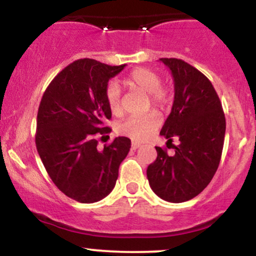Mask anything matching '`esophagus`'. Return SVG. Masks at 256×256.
I'll use <instances>...</instances> for the list:
<instances>
[{
	"label": "esophagus",
	"instance_id": "obj_1",
	"mask_svg": "<svg viewBox=\"0 0 256 256\" xmlns=\"http://www.w3.org/2000/svg\"><path fill=\"white\" fill-rule=\"evenodd\" d=\"M140 146V143H137V142H132L131 143V149L132 150H136V149H138Z\"/></svg>",
	"mask_w": 256,
	"mask_h": 256
}]
</instances>
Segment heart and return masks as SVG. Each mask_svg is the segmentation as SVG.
I'll use <instances>...</instances> for the list:
<instances>
[{
	"mask_svg": "<svg viewBox=\"0 0 256 256\" xmlns=\"http://www.w3.org/2000/svg\"><path fill=\"white\" fill-rule=\"evenodd\" d=\"M125 84L131 90L146 94L154 107L165 108L171 100L168 88L161 85L158 73L149 68H136L125 78ZM106 100L114 116H120L122 112V94L116 83H110L106 89ZM160 116L156 112H150L143 116H131L118 126L122 134L136 142L148 140L160 126Z\"/></svg>",
	"mask_w": 256,
	"mask_h": 256,
	"instance_id": "heart-1",
	"label": "heart"
}]
</instances>
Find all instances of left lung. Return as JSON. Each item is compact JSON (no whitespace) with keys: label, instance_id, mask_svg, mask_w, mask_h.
Listing matches in <instances>:
<instances>
[{"label":"left lung","instance_id":"obj_1","mask_svg":"<svg viewBox=\"0 0 256 256\" xmlns=\"http://www.w3.org/2000/svg\"><path fill=\"white\" fill-rule=\"evenodd\" d=\"M174 82L172 110L160 134L167 146L174 137V155L155 146L158 158L146 168L152 190L168 202L189 201L212 180L225 138V116L218 94L204 73L180 58H160Z\"/></svg>","mask_w":256,"mask_h":256}]
</instances>
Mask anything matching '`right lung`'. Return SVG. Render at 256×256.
Returning a JSON list of instances; mask_svg holds the SVG:
<instances>
[{
    "instance_id": "1",
    "label": "right lung",
    "mask_w": 256,
    "mask_h": 256,
    "mask_svg": "<svg viewBox=\"0 0 256 256\" xmlns=\"http://www.w3.org/2000/svg\"><path fill=\"white\" fill-rule=\"evenodd\" d=\"M125 66L79 58L52 79L40 100L37 152L58 189L82 204L98 202L114 189L131 148L128 137H116L98 149L96 138L112 131L104 126L112 118L106 89Z\"/></svg>"
}]
</instances>
